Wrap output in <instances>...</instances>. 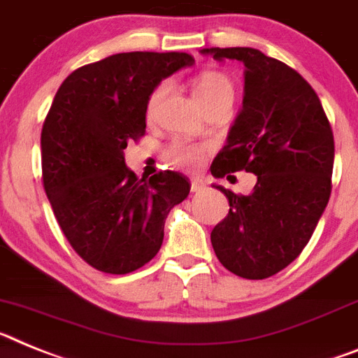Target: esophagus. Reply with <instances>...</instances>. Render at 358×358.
Wrapping results in <instances>:
<instances>
[{
	"instance_id": "34e87169",
	"label": "esophagus",
	"mask_w": 358,
	"mask_h": 358,
	"mask_svg": "<svg viewBox=\"0 0 358 358\" xmlns=\"http://www.w3.org/2000/svg\"><path fill=\"white\" fill-rule=\"evenodd\" d=\"M205 189V185H203V182H201V180H191V191L192 192H200V191H203Z\"/></svg>"
}]
</instances>
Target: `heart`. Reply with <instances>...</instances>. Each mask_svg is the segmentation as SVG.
<instances>
[{"label":"heart","instance_id":"b5f03b06","mask_svg":"<svg viewBox=\"0 0 358 358\" xmlns=\"http://www.w3.org/2000/svg\"><path fill=\"white\" fill-rule=\"evenodd\" d=\"M166 90L167 86L162 85L151 93V97L148 101V117H153L158 108V102L166 95ZM194 99H196V102L201 108L210 104V102L222 101V99L232 101L234 99V88H232L231 79L225 73H222V71H205V73H201L196 79V85H194ZM169 157L178 166L187 167L198 164L201 158V153L200 149L192 148V145L176 144L171 148Z\"/></svg>","mask_w":358,"mask_h":358}]
</instances>
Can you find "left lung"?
<instances>
[{
    "mask_svg": "<svg viewBox=\"0 0 358 358\" xmlns=\"http://www.w3.org/2000/svg\"><path fill=\"white\" fill-rule=\"evenodd\" d=\"M216 61L243 63V108L214 158V178L245 169L257 182L247 196L222 185L231 210L210 232L217 259L245 279L288 266L312 238L331 192L334 133L312 86L256 48H203Z\"/></svg>",
    "mask_w": 358,
    "mask_h": 358,
    "instance_id": "8db88e82",
    "label": "left lung"
}]
</instances>
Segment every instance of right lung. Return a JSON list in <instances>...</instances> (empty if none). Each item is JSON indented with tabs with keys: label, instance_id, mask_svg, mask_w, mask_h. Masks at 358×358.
I'll return each instance as SVG.
<instances>
[{
	"label": "right lung",
	"instance_id": "obj_1",
	"mask_svg": "<svg viewBox=\"0 0 358 358\" xmlns=\"http://www.w3.org/2000/svg\"><path fill=\"white\" fill-rule=\"evenodd\" d=\"M194 64L178 52H127L79 68L55 93L41 131L43 185L77 254L106 273H129L153 259L169 210L191 191L187 176L138 178L124 160L145 131L151 93Z\"/></svg>",
	"mask_w": 358,
	"mask_h": 358
}]
</instances>
